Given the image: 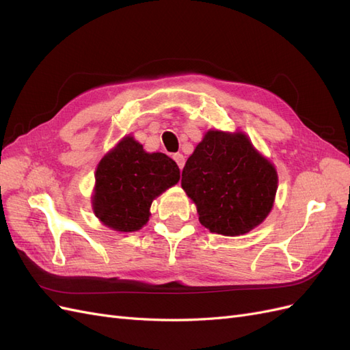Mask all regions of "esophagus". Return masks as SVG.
<instances>
[{
	"label": "esophagus",
	"instance_id": "obj_1",
	"mask_svg": "<svg viewBox=\"0 0 350 350\" xmlns=\"http://www.w3.org/2000/svg\"><path fill=\"white\" fill-rule=\"evenodd\" d=\"M174 161L176 162V165H178L179 169L184 167V165H185V157H184L181 153H175V154H174Z\"/></svg>",
	"mask_w": 350,
	"mask_h": 350
}]
</instances>
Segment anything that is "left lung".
Returning <instances> with one entry per match:
<instances>
[{"label":"left lung","mask_w":350,"mask_h":350,"mask_svg":"<svg viewBox=\"0 0 350 350\" xmlns=\"http://www.w3.org/2000/svg\"><path fill=\"white\" fill-rule=\"evenodd\" d=\"M181 185L200 224L238 237L266 219L278 191V172L243 133L210 130L183 169Z\"/></svg>","instance_id":"1"}]
</instances>
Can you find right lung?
Segmentation results:
<instances>
[{"label": "right lung", "mask_w": 350, "mask_h": 350, "mask_svg": "<svg viewBox=\"0 0 350 350\" xmlns=\"http://www.w3.org/2000/svg\"><path fill=\"white\" fill-rule=\"evenodd\" d=\"M94 179L96 217L113 230L135 232L149 220L152 201L179 181V167L165 153H147L126 135L102 157Z\"/></svg>", "instance_id": "add662e5"}]
</instances>
